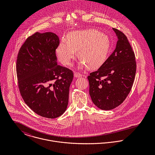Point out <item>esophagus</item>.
<instances>
[{
	"label": "esophagus",
	"mask_w": 155,
	"mask_h": 155,
	"mask_svg": "<svg viewBox=\"0 0 155 155\" xmlns=\"http://www.w3.org/2000/svg\"><path fill=\"white\" fill-rule=\"evenodd\" d=\"M74 76L75 78H80V77L82 76V74H81V73H78V72H75V73H74Z\"/></svg>",
	"instance_id": "34e87169"
}]
</instances>
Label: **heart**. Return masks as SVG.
<instances>
[{
  "mask_svg": "<svg viewBox=\"0 0 155 155\" xmlns=\"http://www.w3.org/2000/svg\"><path fill=\"white\" fill-rule=\"evenodd\" d=\"M110 48L109 38L99 31L94 29L78 30L67 35L66 42H61L57 48L56 55L63 65L69 66L78 51V56L81 59L79 66L95 69L104 63Z\"/></svg>",
  "mask_w": 155,
  "mask_h": 155,
  "instance_id": "1",
  "label": "heart"
}]
</instances>
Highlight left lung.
<instances>
[{
  "mask_svg": "<svg viewBox=\"0 0 155 155\" xmlns=\"http://www.w3.org/2000/svg\"><path fill=\"white\" fill-rule=\"evenodd\" d=\"M113 30L118 39L115 49L98 70L88 76L91 100L104 110L124 102L132 88L136 73L134 52L127 36L116 28Z\"/></svg>",
  "mask_w": 155,
  "mask_h": 155,
  "instance_id": "1",
  "label": "left lung"
}]
</instances>
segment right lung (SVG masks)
<instances>
[{"label": "right lung", "instance_id": "add662e5", "mask_svg": "<svg viewBox=\"0 0 155 155\" xmlns=\"http://www.w3.org/2000/svg\"><path fill=\"white\" fill-rule=\"evenodd\" d=\"M58 36L36 32L22 44L18 54V86L25 104L36 114L49 119L66 110L73 71L57 64Z\"/></svg>", "mask_w": 155, "mask_h": 155}]
</instances>
